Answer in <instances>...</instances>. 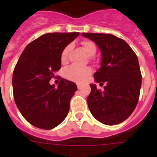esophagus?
<instances>
[{
    "label": "esophagus",
    "mask_w": 157,
    "mask_h": 157,
    "mask_svg": "<svg viewBox=\"0 0 157 157\" xmlns=\"http://www.w3.org/2000/svg\"><path fill=\"white\" fill-rule=\"evenodd\" d=\"M77 87H78V89H81L82 86L80 85V84H77Z\"/></svg>",
    "instance_id": "obj_1"
}]
</instances>
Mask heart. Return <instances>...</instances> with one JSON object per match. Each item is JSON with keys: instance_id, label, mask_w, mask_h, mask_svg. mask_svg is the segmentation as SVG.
Here are the masks:
<instances>
[{"instance_id": "obj_1", "label": "heart", "mask_w": 157, "mask_h": 157, "mask_svg": "<svg viewBox=\"0 0 157 157\" xmlns=\"http://www.w3.org/2000/svg\"><path fill=\"white\" fill-rule=\"evenodd\" d=\"M82 48L84 52L86 53L88 56H93L95 55L97 48L94 43L90 41H84L82 42ZM70 51V46H67L64 48L61 53V61L65 63L67 61V55ZM91 69L90 67H83L79 68L76 67H70L67 69L64 72V76L67 79L71 81L75 82L78 83H82L87 79V78L90 75Z\"/></svg>"}]
</instances>
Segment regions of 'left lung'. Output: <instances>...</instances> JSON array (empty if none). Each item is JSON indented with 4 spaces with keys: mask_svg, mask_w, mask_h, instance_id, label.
I'll return each mask as SVG.
<instances>
[{
    "mask_svg": "<svg viewBox=\"0 0 157 157\" xmlns=\"http://www.w3.org/2000/svg\"><path fill=\"white\" fill-rule=\"evenodd\" d=\"M94 41L101 53V67L94 73L97 83L103 85L98 90L90 84L87 98L89 109L96 120L105 125H116L126 120L135 109L141 86L138 59L124 40L109 34L83 33Z\"/></svg>",
    "mask_w": 157,
    "mask_h": 157,
    "instance_id": "obj_1",
    "label": "left lung"
}]
</instances>
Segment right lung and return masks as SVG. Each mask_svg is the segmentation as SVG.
I'll use <instances>...</instances> for the list:
<instances>
[{"instance_id":"add662e5","label":"right lung","mask_w":157,"mask_h":157,"mask_svg":"<svg viewBox=\"0 0 157 157\" xmlns=\"http://www.w3.org/2000/svg\"><path fill=\"white\" fill-rule=\"evenodd\" d=\"M78 32L45 34L27 45L12 75L14 100L27 122L51 130L64 120L77 86L61 78L55 86L49 81L61 67V53Z\"/></svg>"}]
</instances>
